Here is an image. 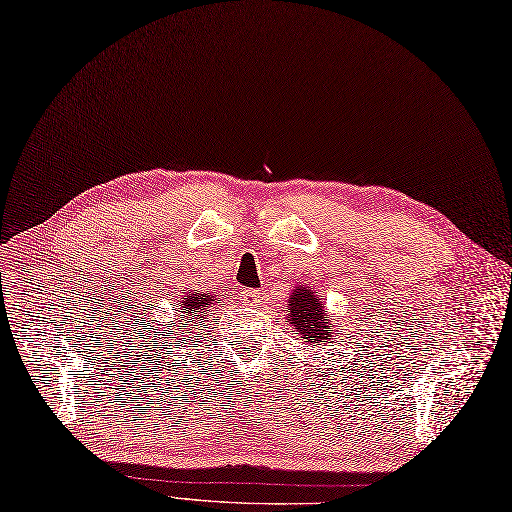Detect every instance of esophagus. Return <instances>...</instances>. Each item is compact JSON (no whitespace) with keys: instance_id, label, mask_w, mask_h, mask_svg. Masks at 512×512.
Listing matches in <instances>:
<instances>
[{"instance_id":"obj_1","label":"esophagus","mask_w":512,"mask_h":512,"mask_svg":"<svg viewBox=\"0 0 512 512\" xmlns=\"http://www.w3.org/2000/svg\"><path fill=\"white\" fill-rule=\"evenodd\" d=\"M263 299L261 291H253V289H246L242 291V301L246 306H259V301Z\"/></svg>"}]
</instances>
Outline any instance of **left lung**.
I'll list each match as a JSON object with an SVG mask.
<instances>
[{
  "mask_svg": "<svg viewBox=\"0 0 512 512\" xmlns=\"http://www.w3.org/2000/svg\"><path fill=\"white\" fill-rule=\"evenodd\" d=\"M285 312V325L295 329L306 344L320 348L335 339V325H331V314L327 312L323 295H316V291L301 282L293 287Z\"/></svg>",
  "mask_w": 512,
  "mask_h": 512,
  "instance_id": "left-lung-1",
  "label": "left lung"
}]
</instances>
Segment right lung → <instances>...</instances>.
I'll list each match as a JSON object with an SVG mask.
<instances>
[{
	"mask_svg": "<svg viewBox=\"0 0 512 512\" xmlns=\"http://www.w3.org/2000/svg\"><path fill=\"white\" fill-rule=\"evenodd\" d=\"M223 306V301L219 295L211 293V291H194L189 289L187 293H183L179 297L177 304V312H179V325L189 327V331L196 329L200 323H204L206 316H211V312Z\"/></svg>",
	"mask_w": 512,
	"mask_h": 512,
	"instance_id": "right-lung-1",
	"label": "right lung"
}]
</instances>
